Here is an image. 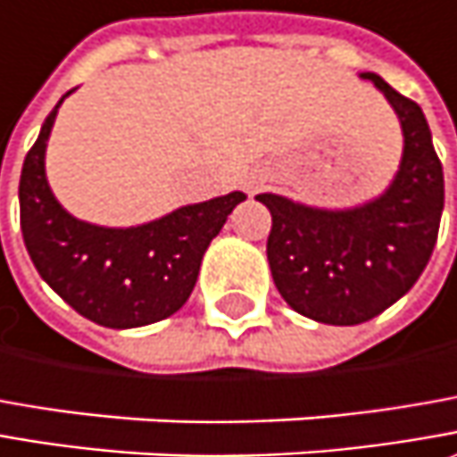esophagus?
Wrapping results in <instances>:
<instances>
[{
  "mask_svg": "<svg viewBox=\"0 0 457 457\" xmlns=\"http://www.w3.org/2000/svg\"><path fill=\"white\" fill-rule=\"evenodd\" d=\"M255 184H258V181H250V184H247V189H255Z\"/></svg>",
  "mask_w": 457,
  "mask_h": 457,
  "instance_id": "esophagus-1",
  "label": "esophagus"
}]
</instances>
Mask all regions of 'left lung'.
<instances>
[{"label":"left lung","instance_id":"8db88e82","mask_svg":"<svg viewBox=\"0 0 457 457\" xmlns=\"http://www.w3.org/2000/svg\"><path fill=\"white\" fill-rule=\"evenodd\" d=\"M397 113L402 162L392 184L352 210H319L258 195L273 228L268 262L286 303L319 323L356 326L400 301L433 255L445 204L443 164L422 108L377 72H361Z\"/></svg>","mask_w":457,"mask_h":457}]
</instances>
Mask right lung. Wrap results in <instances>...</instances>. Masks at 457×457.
Here are the masks:
<instances>
[{
	"mask_svg": "<svg viewBox=\"0 0 457 457\" xmlns=\"http://www.w3.org/2000/svg\"><path fill=\"white\" fill-rule=\"evenodd\" d=\"M60 98L45 119L20 177V225L42 280L80 316L136 328L177 313L195 291L202 255L245 199L229 192L187 204L138 228H101L72 217L45 177V149Z\"/></svg>",
	"mask_w": 457,
	"mask_h": 457,
	"instance_id": "obj_1",
	"label": "right lung"
}]
</instances>
